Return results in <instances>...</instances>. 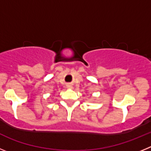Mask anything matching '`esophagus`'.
Wrapping results in <instances>:
<instances>
[{"instance_id": "1", "label": "esophagus", "mask_w": 151, "mask_h": 151, "mask_svg": "<svg viewBox=\"0 0 151 151\" xmlns=\"http://www.w3.org/2000/svg\"><path fill=\"white\" fill-rule=\"evenodd\" d=\"M66 87H67V88H72V85H70V84H68V85H66Z\"/></svg>"}]
</instances>
